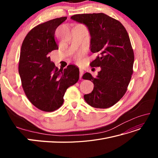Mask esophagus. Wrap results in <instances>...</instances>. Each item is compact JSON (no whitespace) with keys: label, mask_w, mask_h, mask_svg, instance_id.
<instances>
[{"label":"esophagus","mask_w":158,"mask_h":158,"mask_svg":"<svg viewBox=\"0 0 158 158\" xmlns=\"http://www.w3.org/2000/svg\"><path fill=\"white\" fill-rule=\"evenodd\" d=\"M79 70H80V79H81L82 78V76L83 74H84V70L81 69H80Z\"/></svg>","instance_id":"obj_1"}]
</instances>
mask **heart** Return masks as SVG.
<instances>
[{
    "instance_id": "obj_1",
    "label": "heart",
    "mask_w": 158,
    "mask_h": 158,
    "mask_svg": "<svg viewBox=\"0 0 158 158\" xmlns=\"http://www.w3.org/2000/svg\"><path fill=\"white\" fill-rule=\"evenodd\" d=\"M84 52L83 51H79L76 53L74 56V60L77 62V63H80L81 60L82 59Z\"/></svg>"
}]
</instances>
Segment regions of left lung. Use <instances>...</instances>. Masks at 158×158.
I'll return each mask as SVG.
<instances>
[{
	"mask_svg": "<svg viewBox=\"0 0 158 158\" xmlns=\"http://www.w3.org/2000/svg\"><path fill=\"white\" fill-rule=\"evenodd\" d=\"M71 19L88 27L90 50L98 53L89 64L101 67L96 77L88 73L82 76L94 85L84 98L93 107L109 108L125 94L133 73L135 56L128 33L120 22L103 13L76 14Z\"/></svg>",
	"mask_w": 158,
	"mask_h": 158,
	"instance_id": "1",
	"label": "left lung"
}]
</instances>
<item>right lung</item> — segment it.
<instances>
[{"label":"right lung","instance_id":"1","mask_svg":"<svg viewBox=\"0 0 158 158\" xmlns=\"http://www.w3.org/2000/svg\"><path fill=\"white\" fill-rule=\"evenodd\" d=\"M66 18H55L34 27L21 47L18 72L22 88L33 106L46 112L61 107L66 89L79 79L77 66L70 64L59 70L49 56V52L59 49L55 33Z\"/></svg>","mask_w":158,"mask_h":158}]
</instances>
